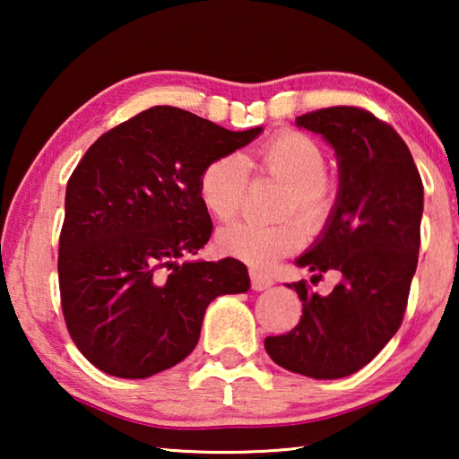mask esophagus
Wrapping results in <instances>:
<instances>
[{"label": "esophagus", "mask_w": 459, "mask_h": 459, "mask_svg": "<svg viewBox=\"0 0 459 459\" xmlns=\"http://www.w3.org/2000/svg\"><path fill=\"white\" fill-rule=\"evenodd\" d=\"M271 285H273V279L265 273H261L257 269H251V287L255 291H265Z\"/></svg>", "instance_id": "obj_1"}]
</instances>
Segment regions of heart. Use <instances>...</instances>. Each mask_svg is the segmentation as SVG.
Segmentation results:
<instances>
[{"instance_id":"obj_1","label":"heart","mask_w":459,"mask_h":459,"mask_svg":"<svg viewBox=\"0 0 459 459\" xmlns=\"http://www.w3.org/2000/svg\"><path fill=\"white\" fill-rule=\"evenodd\" d=\"M247 168L285 184L283 219L298 214L314 230L328 221L333 194L324 176L325 153L312 137L283 131L263 143L253 158L227 153L206 164L198 180V194L214 219L230 221L238 214L247 192ZM306 227L299 221H285L275 227L235 222L219 232V248L255 267H267L304 247Z\"/></svg>"}]
</instances>
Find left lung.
Wrapping results in <instances>:
<instances>
[{"instance_id":"left-lung-1","label":"left lung","mask_w":459,"mask_h":459,"mask_svg":"<svg viewBox=\"0 0 459 459\" xmlns=\"http://www.w3.org/2000/svg\"><path fill=\"white\" fill-rule=\"evenodd\" d=\"M322 135L338 161V194L324 229L295 265L314 277L336 269L328 295L298 291L304 316L291 332L265 338L271 360L309 378L360 370L397 333L421 245L423 182L407 143L391 126L356 107L295 117Z\"/></svg>"}]
</instances>
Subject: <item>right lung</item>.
Listing matches in <instances>:
<instances>
[{
	"label": "right lung",
	"mask_w": 459,
	"mask_h": 459,
	"mask_svg": "<svg viewBox=\"0 0 459 459\" xmlns=\"http://www.w3.org/2000/svg\"><path fill=\"white\" fill-rule=\"evenodd\" d=\"M261 134L160 105L84 153L66 184L58 279L66 328L99 370L147 378L176 367L198 344L211 301L248 291L237 259H180L212 232L202 169Z\"/></svg>",
	"instance_id": "obj_1"
}]
</instances>
